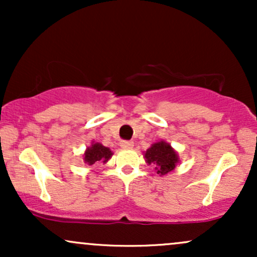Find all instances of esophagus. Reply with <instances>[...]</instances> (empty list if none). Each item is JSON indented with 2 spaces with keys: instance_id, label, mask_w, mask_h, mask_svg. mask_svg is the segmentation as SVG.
Segmentation results:
<instances>
[{
  "instance_id": "esophagus-1",
  "label": "esophagus",
  "mask_w": 257,
  "mask_h": 257,
  "mask_svg": "<svg viewBox=\"0 0 257 257\" xmlns=\"http://www.w3.org/2000/svg\"><path fill=\"white\" fill-rule=\"evenodd\" d=\"M133 146H134V143H133V141L123 140L122 143H120V147H122V149L129 150V149H133Z\"/></svg>"
}]
</instances>
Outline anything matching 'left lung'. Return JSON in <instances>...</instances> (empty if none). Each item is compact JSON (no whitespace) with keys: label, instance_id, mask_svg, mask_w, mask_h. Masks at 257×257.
I'll return each instance as SVG.
<instances>
[{"label":"left lung","instance_id":"obj_1","mask_svg":"<svg viewBox=\"0 0 257 257\" xmlns=\"http://www.w3.org/2000/svg\"><path fill=\"white\" fill-rule=\"evenodd\" d=\"M146 162L149 164H155L156 170L159 175H166L175 169L178 163V155L172 149L169 144L164 141L153 144L145 153Z\"/></svg>","mask_w":257,"mask_h":257}]
</instances>
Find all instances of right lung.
<instances>
[{"label":"right lung","instance_id":"right-lung-1","mask_svg":"<svg viewBox=\"0 0 257 257\" xmlns=\"http://www.w3.org/2000/svg\"><path fill=\"white\" fill-rule=\"evenodd\" d=\"M112 157V152L110 149L102 146L101 144H93L90 147H88L84 153V162L88 166H93L95 163H106Z\"/></svg>","mask_w":257,"mask_h":257}]
</instances>
